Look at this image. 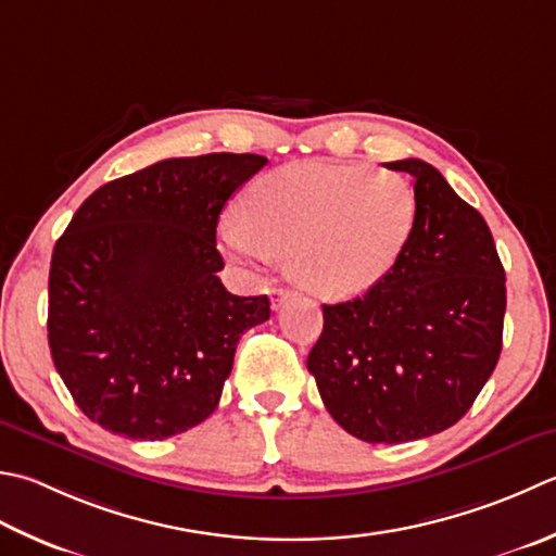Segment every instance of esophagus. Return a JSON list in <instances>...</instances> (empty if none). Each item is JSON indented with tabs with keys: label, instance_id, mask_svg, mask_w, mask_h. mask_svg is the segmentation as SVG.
I'll return each mask as SVG.
<instances>
[{
	"label": "esophagus",
	"instance_id": "1",
	"mask_svg": "<svg viewBox=\"0 0 556 556\" xmlns=\"http://www.w3.org/2000/svg\"><path fill=\"white\" fill-rule=\"evenodd\" d=\"M293 296V291L289 289H271V308H279L281 303Z\"/></svg>",
	"mask_w": 556,
	"mask_h": 556
}]
</instances>
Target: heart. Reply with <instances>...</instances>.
<instances>
[{"label": "heart", "instance_id": "b5f03b06", "mask_svg": "<svg viewBox=\"0 0 556 556\" xmlns=\"http://www.w3.org/2000/svg\"><path fill=\"white\" fill-rule=\"evenodd\" d=\"M243 219L219 226V241L248 265L291 257L311 293L340 301L378 285L405 250L417 194L395 170L293 163L250 185Z\"/></svg>", "mask_w": 556, "mask_h": 556}]
</instances>
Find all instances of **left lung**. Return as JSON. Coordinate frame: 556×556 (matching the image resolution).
I'll list each match as a JSON object with an SVG mask.
<instances>
[{
  "instance_id": "left-lung-1",
  "label": "left lung",
  "mask_w": 556,
  "mask_h": 556,
  "mask_svg": "<svg viewBox=\"0 0 556 556\" xmlns=\"http://www.w3.org/2000/svg\"><path fill=\"white\" fill-rule=\"evenodd\" d=\"M415 178L417 219L388 275L323 306L308 354L320 397L366 443H405L465 417L502 354L506 275L492 231L427 161L386 163Z\"/></svg>"
}]
</instances>
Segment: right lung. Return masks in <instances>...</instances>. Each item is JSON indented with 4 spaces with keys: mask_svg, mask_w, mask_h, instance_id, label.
Segmentation results:
<instances>
[{
    "mask_svg": "<svg viewBox=\"0 0 556 556\" xmlns=\"http://www.w3.org/2000/svg\"><path fill=\"white\" fill-rule=\"evenodd\" d=\"M267 163L257 154L166 159L98 188L54 243L48 342L86 417L161 441L219 405L241 334L267 296H233L216 271V224Z\"/></svg>",
    "mask_w": 556,
    "mask_h": 556,
    "instance_id": "1",
    "label": "right lung"
}]
</instances>
